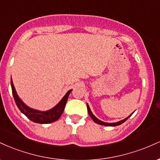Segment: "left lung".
Returning a JSON list of instances; mask_svg holds the SVG:
<instances>
[{
    "label": "left lung",
    "mask_w": 160,
    "mask_h": 160,
    "mask_svg": "<svg viewBox=\"0 0 160 160\" xmlns=\"http://www.w3.org/2000/svg\"><path fill=\"white\" fill-rule=\"evenodd\" d=\"M87 110H88V113H89V116H90V117H91L92 119V120L94 121L95 122H96V123H98V124H99V125H102V126H119V125H120V124L123 123V122H125V121L127 120L130 117H131L132 114V113L131 115L128 116V117H127V118L124 119V120H121V121H119V122H113V123H108V122H102V121H101L100 120H98V119H97L96 117H95V116L92 114V111H91L90 108H89V105H88V104H87Z\"/></svg>",
    "instance_id": "1"
}]
</instances>
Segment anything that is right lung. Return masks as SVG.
I'll list each match as a JSON object with an SVG mask.
<instances>
[{"mask_svg": "<svg viewBox=\"0 0 160 160\" xmlns=\"http://www.w3.org/2000/svg\"><path fill=\"white\" fill-rule=\"evenodd\" d=\"M11 87H12V92L13 95L14 100L19 108L20 111L24 113L28 118L30 120L33 121L34 122L37 123H41V124H47L53 122L55 121L58 120L60 118L62 113H63L64 110H65L66 102H67L68 98L70 93L72 91L71 89L66 93L63 98L59 102V103L55 106L52 109L49 110L47 111H39L37 110L32 109V108L27 107L25 104L21 101V99L19 98L17 93H16L15 87L13 86V82H12V78H11Z\"/></svg>", "mask_w": 160, "mask_h": 160, "instance_id": "1", "label": "right lung"}]
</instances>
